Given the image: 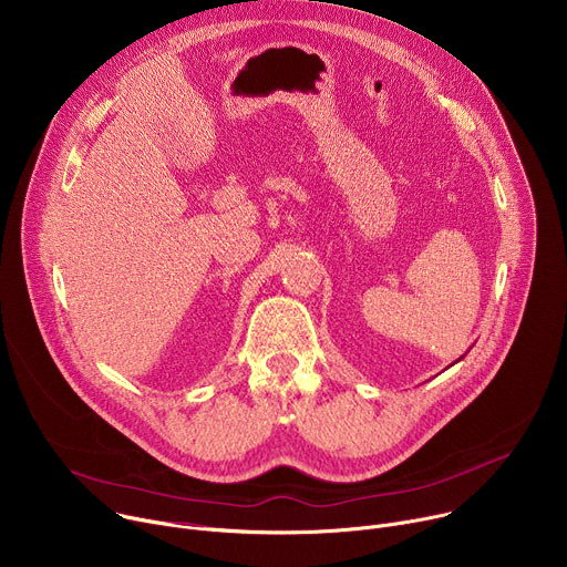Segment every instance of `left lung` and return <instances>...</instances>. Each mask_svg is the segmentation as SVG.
Returning a JSON list of instances; mask_svg holds the SVG:
<instances>
[{
    "label": "left lung",
    "instance_id": "left-lung-1",
    "mask_svg": "<svg viewBox=\"0 0 567 567\" xmlns=\"http://www.w3.org/2000/svg\"><path fill=\"white\" fill-rule=\"evenodd\" d=\"M457 361H462V357H460V359H457ZM457 361H455V363H457Z\"/></svg>",
    "mask_w": 567,
    "mask_h": 567
}]
</instances>
